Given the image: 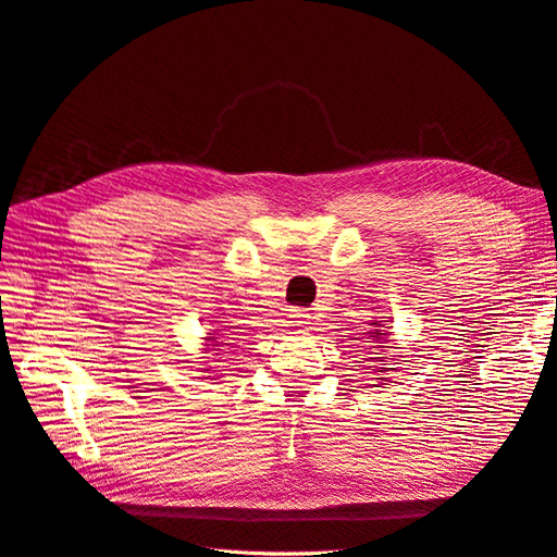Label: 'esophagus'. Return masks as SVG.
I'll return each mask as SVG.
<instances>
[{"label":"esophagus","mask_w":557,"mask_h":557,"mask_svg":"<svg viewBox=\"0 0 557 557\" xmlns=\"http://www.w3.org/2000/svg\"><path fill=\"white\" fill-rule=\"evenodd\" d=\"M289 324L292 326H305L310 324V312L305 308H292L289 310Z\"/></svg>","instance_id":"esophagus-1"}]
</instances>
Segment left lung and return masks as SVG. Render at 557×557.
Segmentation results:
<instances>
[{"label": "left lung", "instance_id": "8db88e82", "mask_svg": "<svg viewBox=\"0 0 557 557\" xmlns=\"http://www.w3.org/2000/svg\"><path fill=\"white\" fill-rule=\"evenodd\" d=\"M380 326H382V324H376V329L370 333V339H372V343L386 345V343H388V333H386V331H380ZM386 329H388V326H386ZM391 370H396V368H376V372H380V374L391 372ZM376 380H384V382H388V376H376Z\"/></svg>", "mask_w": 557, "mask_h": 557}]
</instances>
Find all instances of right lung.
<instances>
[{"mask_svg": "<svg viewBox=\"0 0 557 557\" xmlns=\"http://www.w3.org/2000/svg\"><path fill=\"white\" fill-rule=\"evenodd\" d=\"M208 339H210V343H214L212 347H220V337H214V335L210 333V337H208ZM222 345H224V343H222Z\"/></svg>", "mask_w": 557, "mask_h": 557, "instance_id": "add662e5", "label": "right lung"}]
</instances>
